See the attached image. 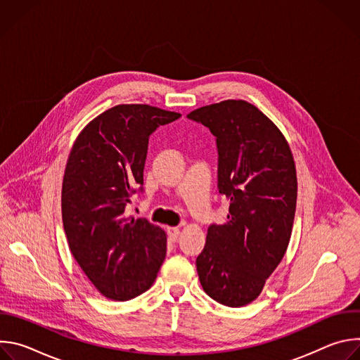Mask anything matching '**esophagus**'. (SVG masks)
<instances>
[{"label": "esophagus", "mask_w": 360, "mask_h": 360, "mask_svg": "<svg viewBox=\"0 0 360 360\" xmlns=\"http://www.w3.org/2000/svg\"><path fill=\"white\" fill-rule=\"evenodd\" d=\"M167 232H168V238L174 242L179 238V229L178 228H168Z\"/></svg>", "instance_id": "esophagus-1"}]
</instances>
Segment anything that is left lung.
<instances>
[{"label": "left lung", "mask_w": 360, "mask_h": 360, "mask_svg": "<svg viewBox=\"0 0 360 360\" xmlns=\"http://www.w3.org/2000/svg\"><path fill=\"white\" fill-rule=\"evenodd\" d=\"M186 117L215 136L218 191L229 200L226 224L208 228L196 258L199 281L214 300L245 306L259 296L289 245L297 196L292 152L276 125L246 101Z\"/></svg>", "instance_id": "1"}]
</instances>
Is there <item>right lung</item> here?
Returning <instances> with one entry per match:
<instances>
[{
  "label": "right lung",
  "mask_w": 360,
  "mask_h": 360,
  "mask_svg": "<svg viewBox=\"0 0 360 360\" xmlns=\"http://www.w3.org/2000/svg\"><path fill=\"white\" fill-rule=\"evenodd\" d=\"M181 114L150 105H117L77 138L63 181V224L71 253L108 299L129 300L148 290L167 255L165 232L148 219L127 218L143 192L148 141Z\"/></svg>",
  "instance_id": "add662e5"
}]
</instances>
